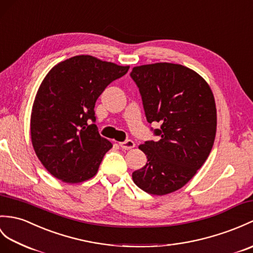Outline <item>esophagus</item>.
I'll use <instances>...</instances> for the list:
<instances>
[{"instance_id": "obj_1", "label": "esophagus", "mask_w": 253, "mask_h": 253, "mask_svg": "<svg viewBox=\"0 0 253 253\" xmlns=\"http://www.w3.org/2000/svg\"><path fill=\"white\" fill-rule=\"evenodd\" d=\"M119 144L123 150H130V149L134 148V142L132 140H126V141H124V142H120Z\"/></svg>"}]
</instances>
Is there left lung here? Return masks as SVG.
Instances as JSON below:
<instances>
[{"instance_id":"obj_1","label":"left lung","mask_w":253,"mask_h":253,"mask_svg":"<svg viewBox=\"0 0 253 253\" xmlns=\"http://www.w3.org/2000/svg\"><path fill=\"white\" fill-rule=\"evenodd\" d=\"M130 76L146 121L161 124L154 129L160 140L139 145L148 162L132 172V180L146 193L166 195L184 186L210 154L216 131L213 93L201 75L181 64H144Z\"/></svg>"}]
</instances>
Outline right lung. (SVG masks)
Here are the masks:
<instances>
[{"label": "right lung", "instance_id": "1", "mask_svg": "<svg viewBox=\"0 0 253 253\" xmlns=\"http://www.w3.org/2000/svg\"><path fill=\"white\" fill-rule=\"evenodd\" d=\"M128 70L80 55L47 73L34 99L30 129L35 154L55 178L80 183L97 173L113 145L99 134L93 109L105 87Z\"/></svg>", "mask_w": 253, "mask_h": 253}]
</instances>
